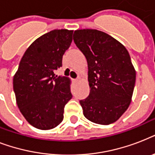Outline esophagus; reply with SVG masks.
I'll return each mask as SVG.
<instances>
[{"instance_id": "esophagus-1", "label": "esophagus", "mask_w": 155, "mask_h": 155, "mask_svg": "<svg viewBox=\"0 0 155 155\" xmlns=\"http://www.w3.org/2000/svg\"><path fill=\"white\" fill-rule=\"evenodd\" d=\"M79 81H80V78H77V79L74 80V82H75V83H78Z\"/></svg>"}]
</instances>
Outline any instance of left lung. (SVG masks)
Here are the masks:
<instances>
[{
	"instance_id": "left-lung-1",
	"label": "left lung",
	"mask_w": 155,
	"mask_h": 155,
	"mask_svg": "<svg viewBox=\"0 0 155 155\" xmlns=\"http://www.w3.org/2000/svg\"><path fill=\"white\" fill-rule=\"evenodd\" d=\"M73 39L87 58L89 96L80 101L84 115L100 125L115 122L129 108L136 71L124 45L97 30H75Z\"/></svg>"
}]
</instances>
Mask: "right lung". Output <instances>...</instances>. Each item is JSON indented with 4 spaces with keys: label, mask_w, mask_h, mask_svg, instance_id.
Segmentation results:
<instances>
[{
    "label": "right lung",
    "mask_w": 155,
    "mask_h": 155,
    "mask_svg": "<svg viewBox=\"0 0 155 155\" xmlns=\"http://www.w3.org/2000/svg\"><path fill=\"white\" fill-rule=\"evenodd\" d=\"M73 30H54L38 38L21 59L13 76L16 102L25 120L47 130L63 120L64 106L72 97L70 78L54 75L72 41Z\"/></svg>",
    "instance_id": "obj_1"
}]
</instances>
